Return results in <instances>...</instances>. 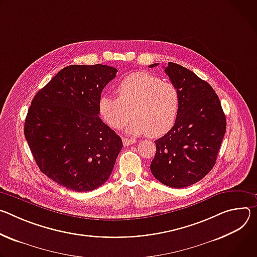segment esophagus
<instances>
[{
	"label": "esophagus",
	"mask_w": 257,
	"mask_h": 257,
	"mask_svg": "<svg viewBox=\"0 0 257 257\" xmlns=\"http://www.w3.org/2000/svg\"><path fill=\"white\" fill-rule=\"evenodd\" d=\"M122 143L124 146H131L132 144L135 143V141L132 140V139H126V138H123L122 139Z\"/></svg>",
	"instance_id": "esophagus-1"
}]
</instances>
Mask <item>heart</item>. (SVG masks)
Listing matches in <instances>:
<instances>
[{"label":"heart","instance_id":"1","mask_svg":"<svg viewBox=\"0 0 257 257\" xmlns=\"http://www.w3.org/2000/svg\"><path fill=\"white\" fill-rule=\"evenodd\" d=\"M118 98L103 95L98 109L103 120L113 130L122 128L132 116L126 132L139 136L160 137L172 128L180 110V93L170 81L148 72L125 76L117 84Z\"/></svg>","mask_w":257,"mask_h":257}]
</instances>
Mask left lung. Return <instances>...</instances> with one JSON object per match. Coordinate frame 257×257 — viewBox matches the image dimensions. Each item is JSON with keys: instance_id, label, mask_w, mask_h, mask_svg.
<instances>
[{"instance_id": "left-lung-1", "label": "left lung", "mask_w": 257, "mask_h": 257, "mask_svg": "<svg viewBox=\"0 0 257 257\" xmlns=\"http://www.w3.org/2000/svg\"><path fill=\"white\" fill-rule=\"evenodd\" d=\"M164 70L180 93V110L175 125L155 141L150 169L163 185L180 189L202 180L212 169L226 123L208 82L177 63L168 62Z\"/></svg>"}]
</instances>
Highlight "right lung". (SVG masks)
<instances>
[{
	"mask_svg": "<svg viewBox=\"0 0 257 257\" xmlns=\"http://www.w3.org/2000/svg\"><path fill=\"white\" fill-rule=\"evenodd\" d=\"M117 69L69 65L28 108L24 136L41 172L69 190L88 192L110 177L122 141L99 117L98 101Z\"/></svg>",
	"mask_w": 257,
	"mask_h": 257,
	"instance_id": "1",
	"label": "right lung"
}]
</instances>
